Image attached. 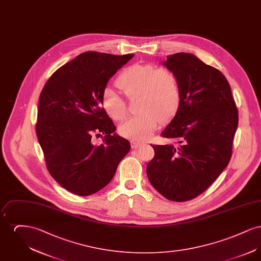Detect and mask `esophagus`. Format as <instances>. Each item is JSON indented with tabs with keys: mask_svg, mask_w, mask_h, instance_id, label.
Listing matches in <instances>:
<instances>
[{
	"mask_svg": "<svg viewBox=\"0 0 261 261\" xmlns=\"http://www.w3.org/2000/svg\"><path fill=\"white\" fill-rule=\"evenodd\" d=\"M143 143L142 142H139V141H131V147L132 149H137L139 148Z\"/></svg>",
	"mask_w": 261,
	"mask_h": 261,
	"instance_id": "esophagus-1",
	"label": "esophagus"
}]
</instances>
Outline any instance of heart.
Segmentation results:
<instances>
[{
    "label": "heart",
    "instance_id": "obj_1",
    "mask_svg": "<svg viewBox=\"0 0 261 261\" xmlns=\"http://www.w3.org/2000/svg\"><path fill=\"white\" fill-rule=\"evenodd\" d=\"M116 86L127 99L139 97V114L129 118L119 127L122 136L133 141L149 138L161 120L167 121L177 112L181 101L179 79L171 69L153 64L136 63L124 69L116 79ZM102 107L116 121L127 115L125 99L112 88L102 94Z\"/></svg>",
    "mask_w": 261,
    "mask_h": 261
}]
</instances>
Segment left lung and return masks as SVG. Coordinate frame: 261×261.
Wrapping results in <instances>:
<instances>
[{
  "instance_id": "1",
  "label": "left lung",
  "mask_w": 261,
  "mask_h": 261,
  "mask_svg": "<svg viewBox=\"0 0 261 261\" xmlns=\"http://www.w3.org/2000/svg\"><path fill=\"white\" fill-rule=\"evenodd\" d=\"M163 64L180 83L181 101L162 136L175 145H151L150 184L164 198L186 201L203 193L232 156L239 114L231 87L221 71L196 56L177 53Z\"/></svg>"
}]
</instances>
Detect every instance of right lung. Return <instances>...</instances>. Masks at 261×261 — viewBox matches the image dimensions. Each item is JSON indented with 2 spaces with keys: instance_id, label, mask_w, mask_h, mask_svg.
Returning <instances> with one entry per match:
<instances>
[{
  "instance_id": "right-lung-1",
  "label": "right lung",
  "mask_w": 261,
  "mask_h": 261,
  "mask_svg": "<svg viewBox=\"0 0 261 261\" xmlns=\"http://www.w3.org/2000/svg\"><path fill=\"white\" fill-rule=\"evenodd\" d=\"M134 57L86 51L56 70L43 88L36 134L51 177L68 192L85 197L107 186L130 143L102 108V94L116 71ZM105 135L94 145L93 134Z\"/></svg>"
}]
</instances>
